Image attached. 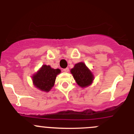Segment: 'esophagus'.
Masks as SVG:
<instances>
[{
	"label": "esophagus",
	"mask_w": 134,
	"mask_h": 134,
	"mask_svg": "<svg viewBox=\"0 0 134 134\" xmlns=\"http://www.w3.org/2000/svg\"><path fill=\"white\" fill-rule=\"evenodd\" d=\"M64 72H68V71H69V68H64V69L63 70Z\"/></svg>",
	"instance_id": "1"
}]
</instances>
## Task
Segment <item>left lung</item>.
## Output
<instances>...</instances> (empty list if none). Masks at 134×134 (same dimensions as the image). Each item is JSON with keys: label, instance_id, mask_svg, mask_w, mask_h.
<instances>
[{"label": "left lung", "instance_id": "8db88e82", "mask_svg": "<svg viewBox=\"0 0 134 134\" xmlns=\"http://www.w3.org/2000/svg\"><path fill=\"white\" fill-rule=\"evenodd\" d=\"M76 83L82 88L91 85L94 80V76L84 62H79L74 65L70 70Z\"/></svg>", "mask_w": 134, "mask_h": 134}]
</instances>
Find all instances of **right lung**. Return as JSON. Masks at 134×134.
<instances>
[{"instance_id": "right-lung-1", "label": "right lung", "mask_w": 134, "mask_h": 134, "mask_svg": "<svg viewBox=\"0 0 134 134\" xmlns=\"http://www.w3.org/2000/svg\"><path fill=\"white\" fill-rule=\"evenodd\" d=\"M61 72L60 69H54L50 66L43 65L41 68L32 76L35 87L41 91L49 92L54 86L56 76Z\"/></svg>"}]
</instances>
